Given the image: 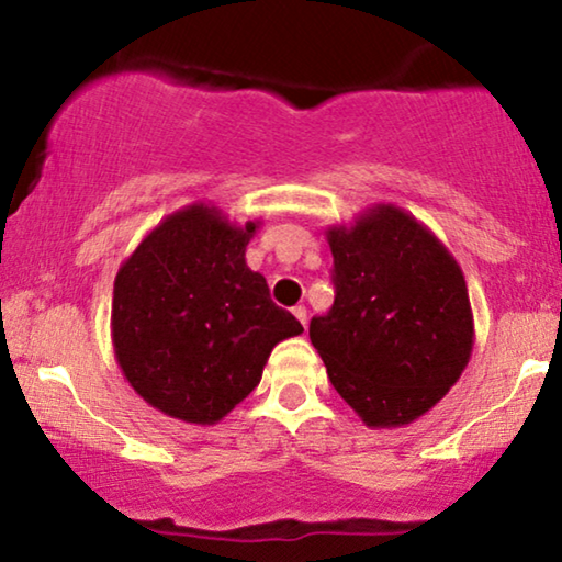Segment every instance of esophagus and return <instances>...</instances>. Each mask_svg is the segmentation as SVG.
Listing matches in <instances>:
<instances>
[{"instance_id":"esophagus-1","label":"esophagus","mask_w":562,"mask_h":562,"mask_svg":"<svg viewBox=\"0 0 562 562\" xmlns=\"http://www.w3.org/2000/svg\"><path fill=\"white\" fill-rule=\"evenodd\" d=\"M294 317L302 322V325L306 327V306L304 304H299V306H294Z\"/></svg>"}]
</instances>
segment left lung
Wrapping results in <instances>:
<instances>
[{"mask_svg": "<svg viewBox=\"0 0 562 562\" xmlns=\"http://www.w3.org/2000/svg\"><path fill=\"white\" fill-rule=\"evenodd\" d=\"M335 304L310 340L337 394L368 427L412 425L465 371L473 312L458 260L417 217L373 204L329 225Z\"/></svg>", "mask_w": 562, "mask_h": 562, "instance_id": "obj_1", "label": "left lung"}]
</instances>
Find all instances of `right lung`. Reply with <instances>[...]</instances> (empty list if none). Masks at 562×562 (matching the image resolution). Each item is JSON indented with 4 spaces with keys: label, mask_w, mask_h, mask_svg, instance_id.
Instances as JSON below:
<instances>
[{
    "label": "right lung",
    "mask_w": 562,
    "mask_h": 562,
    "mask_svg": "<svg viewBox=\"0 0 562 562\" xmlns=\"http://www.w3.org/2000/svg\"><path fill=\"white\" fill-rule=\"evenodd\" d=\"M258 225H235L214 204H189L158 222L120 266L114 358L137 396L168 417L217 425L258 386L276 345L304 333L245 263Z\"/></svg>",
    "instance_id": "right-lung-1"
}]
</instances>
